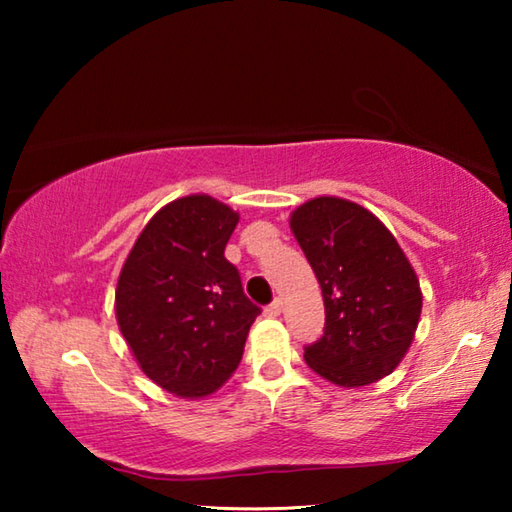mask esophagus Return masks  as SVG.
<instances>
[{"mask_svg":"<svg viewBox=\"0 0 512 512\" xmlns=\"http://www.w3.org/2000/svg\"><path fill=\"white\" fill-rule=\"evenodd\" d=\"M280 311H282V300L280 298H275L271 305H268L266 309H264V314L266 316H271V318H275V316H280Z\"/></svg>","mask_w":512,"mask_h":512,"instance_id":"esophagus-1","label":"esophagus"}]
</instances>
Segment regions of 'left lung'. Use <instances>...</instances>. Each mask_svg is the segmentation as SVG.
Returning <instances> with one entry per match:
<instances>
[{
    "label": "left lung",
    "instance_id": "left-lung-1",
    "mask_svg": "<svg viewBox=\"0 0 512 512\" xmlns=\"http://www.w3.org/2000/svg\"><path fill=\"white\" fill-rule=\"evenodd\" d=\"M289 223L325 302V332L305 348L307 366L341 388L391 375L422 311L418 275L391 230L366 207L336 196L302 203Z\"/></svg>",
    "mask_w": 512,
    "mask_h": 512
}]
</instances>
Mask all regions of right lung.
I'll list each match as a JSON object with an SVG mask.
<instances>
[{"label": "right lung", "mask_w": 512, "mask_h": 512, "mask_svg": "<svg viewBox=\"0 0 512 512\" xmlns=\"http://www.w3.org/2000/svg\"><path fill=\"white\" fill-rule=\"evenodd\" d=\"M237 223L239 214L212 196L176 198L144 225L117 280V325L135 361L187 400L225 384L262 314L223 255Z\"/></svg>", "instance_id": "add662e5"}]
</instances>
